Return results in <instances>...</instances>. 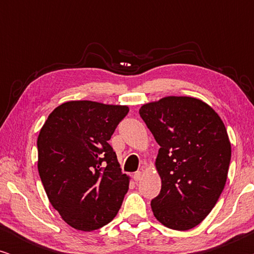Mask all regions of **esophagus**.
I'll list each match as a JSON object with an SVG mask.
<instances>
[{
    "label": "esophagus",
    "mask_w": 254,
    "mask_h": 254,
    "mask_svg": "<svg viewBox=\"0 0 254 254\" xmlns=\"http://www.w3.org/2000/svg\"><path fill=\"white\" fill-rule=\"evenodd\" d=\"M141 177H142V172H141V171H136V172L134 173L133 178H134L135 182H138V180L141 179Z\"/></svg>",
    "instance_id": "34e87169"
}]
</instances>
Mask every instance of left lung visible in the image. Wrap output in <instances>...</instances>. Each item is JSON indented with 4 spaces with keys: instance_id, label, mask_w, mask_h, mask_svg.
Returning <instances> with one entry per match:
<instances>
[{
    "instance_id": "left-lung-1",
    "label": "left lung",
    "mask_w": 254,
    "mask_h": 254,
    "mask_svg": "<svg viewBox=\"0 0 254 254\" xmlns=\"http://www.w3.org/2000/svg\"><path fill=\"white\" fill-rule=\"evenodd\" d=\"M140 116L161 147L155 165L162 189L152 213L165 227L190 230L210 213L227 182L231 144L223 121L193 97L144 104Z\"/></svg>"
}]
</instances>
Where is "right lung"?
<instances>
[{"label": "right lung", "mask_w": 254, "mask_h": 254, "mask_svg": "<svg viewBox=\"0 0 254 254\" xmlns=\"http://www.w3.org/2000/svg\"><path fill=\"white\" fill-rule=\"evenodd\" d=\"M128 106L90 100L61 104L38 136V171L65 223L83 231L116 217L129 186L109 140Z\"/></svg>", "instance_id": "1"}]
</instances>
